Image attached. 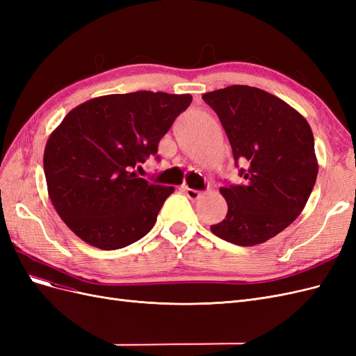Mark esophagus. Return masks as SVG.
Listing matches in <instances>:
<instances>
[{
	"instance_id": "obj_1",
	"label": "esophagus",
	"mask_w": 356,
	"mask_h": 356,
	"mask_svg": "<svg viewBox=\"0 0 356 356\" xmlns=\"http://www.w3.org/2000/svg\"><path fill=\"white\" fill-rule=\"evenodd\" d=\"M182 190H184V193L186 195L188 196V199L190 200H197V199H200L204 193L203 191H199V190H193V188H188L187 186H184L182 187Z\"/></svg>"
}]
</instances>
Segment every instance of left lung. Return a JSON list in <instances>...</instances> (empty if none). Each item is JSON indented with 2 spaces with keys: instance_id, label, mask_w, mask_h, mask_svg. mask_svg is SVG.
Returning <instances> with one entry per match:
<instances>
[{
  "instance_id": "obj_1",
  "label": "left lung",
  "mask_w": 356,
  "mask_h": 356,
  "mask_svg": "<svg viewBox=\"0 0 356 356\" xmlns=\"http://www.w3.org/2000/svg\"><path fill=\"white\" fill-rule=\"evenodd\" d=\"M202 99L218 114L243 186L221 187L225 218L211 232L230 243L255 246L285 230L316 182L318 159L306 118L277 96L251 86H229Z\"/></svg>"
}]
</instances>
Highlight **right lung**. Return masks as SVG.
Listing matches in <instances>:
<instances>
[{
	"label": "right lung",
	"instance_id": "right-lung-1",
	"mask_svg": "<svg viewBox=\"0 0 356 356\" xmlns=\"http://www.w3.org/2000/svg\"><path fill=\"white\" fill-rule=\"evenodd\" d=\"M191 99L147 90L98 96L72 108L50 134L42 159L49 197L81 241L111 251L153 229L175 188L138 178L132 169L157 153Z\"/></svg>",
	"mask_w": 356,
	"mask_h": 356
}]
</instances>
